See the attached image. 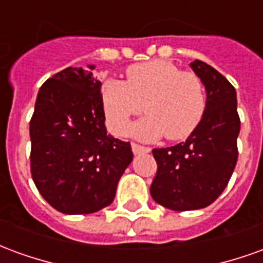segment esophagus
I'll return each instance as SVG.
<instances>
[{
    "label": "esophagus",
    "instance_id": "obj_1",
    "mask_svg": "<svg viewBox=\"0 0 263 263\" xmlns=\"http://www.w3.org/2000/svg\"><path fill=\"white\" fill-rule=\"evenodd\" d=\"M132 152L135 155H141V154H148L151 149L146 148V146H141V145H138V143H132Z\"/></svg>",
    "mask_w": 263,
    "mask_h": 263
}]
</instances>
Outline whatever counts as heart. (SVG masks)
<instances>
[{"mask_svg": "<svg viewBox=\"0 0 263 263\" xmlns=\"http://www.w3.org/2000/svg\"><path fill=\"white\" fill-rule=\"evenodd\" d=\"M105 118L115 135H124L131 118L145 107L148 115L132 126L131 134L142 141L184 139L201 122L207 96L201 79L176 65L155 59L131 66L126 81H104L101 88Z\"/></svg>", "mask_w": 263, "mask_h": 263, "instance_id": "b5f03b06", "label": "heart"}]
</instances>
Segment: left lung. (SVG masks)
Instances as JSON below:
<instances>
[{
    "label": "left lung",
    "mask_w": 263,
    "mask_h": 263,
    "mask_svg": "<svg viewBox=\"0 0 263 263\" xmlns=\"http://www.w3.org/2000/svg\"><path fill=\"white\" fill-rule=\"evenodd\" d=\"M201 79L207 107L186 142L152 151L158 172L151 184L155 201L173 211L204 209L218 197L237 165L239 117L237 91L224 76L201 60L190 63Z\"/></svg>",
    "instance_id": "8db88e82"
}]
</instances>
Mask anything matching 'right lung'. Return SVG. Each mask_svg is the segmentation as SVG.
Listing matches in <instances>:
<instances>
[{
	"instance_id": "right-lung-1",
	"label": "right lung",
	"mask_w": 263,
	"mask_h": 263,
	"mask_svg": "<svg viewBox=\"0 0 263 263\" xmlns=\"http://www.w3.org/2000/svg\"><path fill=\"white\" fill-rule=\"evenodd\" d=\"M94 69L67 67L45 81L29 124L32 179L63 214L109 205L134 156L129 142L107 135Z\"/></svg>"
}]
</instances>
